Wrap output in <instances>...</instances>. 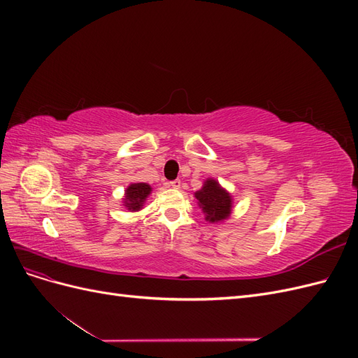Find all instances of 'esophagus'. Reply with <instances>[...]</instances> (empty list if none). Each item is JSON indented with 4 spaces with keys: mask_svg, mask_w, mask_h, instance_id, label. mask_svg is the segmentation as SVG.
<instances>
[{
    "mask_svg": "<svg viewBox=\"0 0 358 358\" xmlns=\"http://www.w3.org/2000/svg\"><path fill=\"white\" fill-rule=\"evenodd\" d=\"M180 185H182V182H180V179H175V180H171V182H169V187H171V188H175V189H179V188H180Z\"/></svg>",
    "mask_w": 358,
    "mask_h": 358,
    "instance_id": "1",
    "label": "esophagus"
}]
</instances>
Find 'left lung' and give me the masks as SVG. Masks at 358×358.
<instances>
[{"mask_svg":"<svg viewBox=\"0 0 358 358\" xmlns=\"http://www.w3.org/2000/svg\"><path fill=\"white\" fill-rule=\"evenodd\" d=\"M194 196L199 200V206L206 215V221L212 224L222 222L230 216L233 209V199L230 192L220 185L218 180L212 178L206 179L203 188L199 189Z\"/></svg>","mask_w":358,"mask_h":358,"instance_id":"8db88e82","label":"left lung"}]
</instances>
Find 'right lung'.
Returning <instances> with one entry per match:
<instances>
[{
  "instance_id": "right-lung-1",
  "label": "right lung",
  "mask_w": 358,
  "mask_h": 358,
  "mask_svg": "<svg viewBox=\"0 0 358 358\" xmlns=\"http://www.w3.org/2000/svg\"><path fill=\"white\" fill-rule=\"evenodd\" d=\"M152 191L148 183H131L128 185V188L125 189V199H124V206L131 212H137L143 208V204L148 199V196Z\"/></svg>"
}]
</instances>
